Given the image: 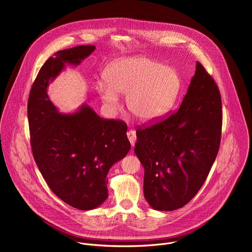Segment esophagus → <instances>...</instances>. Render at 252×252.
Segmentation results:
<instances>
[{"label":"esophagus","instance_id":"esophagus-1","mask_svg":"<svg viewBox=\"0 0 252 252\" xmlns=\"http://www.w3.org/2000/svg\"><path fill=\"white\" fill-rule=\"evenodd\" d=\"M126 135H127V138H128V140H129V142H130V145L133 147L134 143H135V139H136V133H135V131H134L133 129H129V130H127Z\"/></svg>","mask_w":252,"mask_h":252}]
</instances>
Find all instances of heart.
<instances>
[{
	"label": "heart",
	"instance_id": "1",
	"mask_svg": "<svg viewBox=\"0 0 252 252\" xmlns=\"http://www.w3.org/2000/svg\"><path fill=\"white\" fill-rule=\"evenodd\" d=\"M181 88V78L173 68L145 57L114 62L105 70V80L96 85L101 100L109 109L115 110L119 105L118 93L126 94L129 112L145 122L164 116Z\"/></svg>",
	"mask_w": 252,
	"mask_h": 252
}]
</instances>
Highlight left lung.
Returning a JSON list of instances; mask_svg holds the SVG:
<instances>
[{
	"mask_svg": "<svg viewBox=\"0 0 252 252\" xmlns=\"http://www.w3.org/2000/svg\"><path fill=\"white\" fill-rule=\"evenodd\" d=\"M221 126L219 87L196 62L179 109L136 129L134 153L145 168L143 194L153 208L174 210L194 197L217 158Z\"/></svg>",
	"mask_w": 252,
	"mask_h": 252,
	"instance_id": "left-lung-1",
	"label": "left lung"
}]
</instances>
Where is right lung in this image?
<instances>
[{"label": "right lung", "instance_id": "right-lung-1", "mask_svg": "<svg viewBox=\"0 0 252 252\" xmlns=\"http://www.w3.org/2000/svg\"><path fill=\"white\" fill-rule=\"evenodd\" d=\"M94 49L87 45L55 53L41 67L28 100L33 159L53 192L81 210L106 199L107 172L130 149L125 122L102 119L86 104L75 114H59L47 94L49 82L65 63L79 64Z\"/></svg>", "mask_w": 252, "mask_h": 252}]
</instances>
